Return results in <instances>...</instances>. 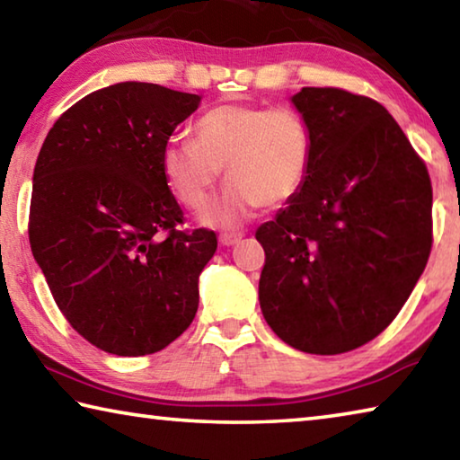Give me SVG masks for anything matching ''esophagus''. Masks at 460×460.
<instances>
[{
    "label": "esophagus",
    "instance_id": "obj_1",
    "mask_svg": "<svg viewBox=\"0 0 460 460\" xmlns=\"http://www.w3.org/2000/svg\"><path fill=\"white\" fill-rule=\"evenodd\" d=\"M241 237H243V233H221L219 241H221V245H227L229 247V245L239 243Z\"/></svg>",
    "mask_w": 460,
    "mask_h": 460
}]
</instances>
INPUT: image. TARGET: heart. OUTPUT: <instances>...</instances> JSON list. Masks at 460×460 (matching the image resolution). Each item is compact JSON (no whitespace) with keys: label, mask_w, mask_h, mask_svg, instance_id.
<instances>
[{"label":"heart","mask_w":460,"mask_h":460,"mask_svg":"<svg viewBox=\"0 0 460 460\" xmlns=\"http://www.w3.org/2000/svg\"><path fill=\"white\" fill-rule=\"evenodd\" d=\"M313 147L308 123L294 109L229 103L200 115L194 142L170 139L162 152V170L176 199L200 211L225 168L229 182L200 215V223L233 229L260 207H282L300 192Z\"/></svg>","instance_id":"heart-1"}]
</instances>
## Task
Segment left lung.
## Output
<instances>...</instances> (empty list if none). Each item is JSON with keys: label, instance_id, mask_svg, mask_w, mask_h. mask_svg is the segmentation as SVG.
Returning a JSON list of instances; mask_svg holds the SVG:
<instances>
[{"label": "left lung", "instance_id": "left-lung-1", "mask_svg": "<svg viewBox=\"0 0 460 460\" xmlns=\"http://www.w3.org/2000/svg\"><path fill=\"white\" fill-rule=\"evenodd\" d=\"M313 134L300 192L263 223V318L298 351L339 355L394 321L432 247L424 162L384 105L342 89L290 99Z\"/></svg>", "mask_w": 460, "mask_h": 460}]
</instances>
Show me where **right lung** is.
I'll return each instance as SVG.
<instances>
[{
	"mask_svg": "<svg viewBox=\"0 0 460 460\" xmlns=\"http://www.w3.org/2000/svg\"><path fill=\"white\" fill-rule=\"evenodd\" d=\"M199 95L126 81L65 111L38 154L30 247L73 329L101 351L150 355L189 329L213 231H178L162 152Z\"/></svg>",
	"mask_w": 460,
	"mask_h": 460,
	"instance_id": "add662e5",
	"label": "right lung"
}]
</instances>
